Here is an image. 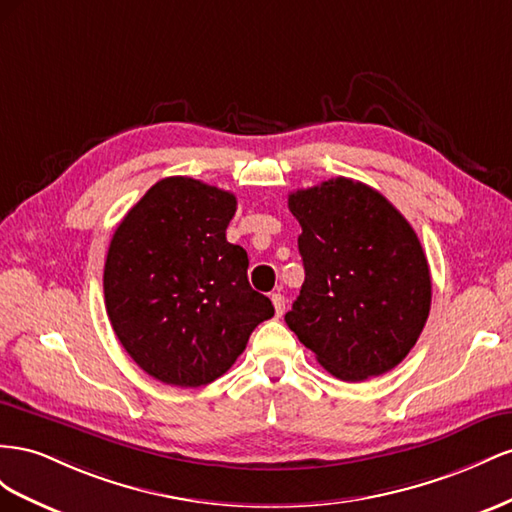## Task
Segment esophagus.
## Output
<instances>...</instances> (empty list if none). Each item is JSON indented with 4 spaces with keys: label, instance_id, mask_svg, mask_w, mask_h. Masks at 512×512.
<instances>
[{
    "label": "esophagus",
    "instance_id": "34e87169",
    "mask_svg": "<svg viewBox=\"0 0 512 512\" xmlns=\"http://www.w3.org/2000/svg\"><path fill=\"white\" fill-rule=\"evenodd\" d=\"M272 304H274L276 317H281L285 313V298L281 294H272Z\"/></svg>",
    "mask_w": 512,
    "mask_h": 512
}]
</instances>
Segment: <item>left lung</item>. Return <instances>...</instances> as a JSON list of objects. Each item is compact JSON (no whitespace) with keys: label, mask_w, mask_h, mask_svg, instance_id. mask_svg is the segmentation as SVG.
<instances>
[{"label":"left lung","mask_w":512,"mask_h":512,"mask_svg":"<svg viewBox=\"0 0 512 512\" xmlns=\"http://www.w3.org/2000/svg\"><path fill=\"white\" fill-rule=\"evenodd\" d=\"M289 210L302 227L304 283L287 326L343 382L397 367L431 309V272L412 225L349 178L291 193Z\"/></svg>","instance_id":"left-lung-1"}]
</instances>
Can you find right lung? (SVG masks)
<instances>
[{
	"label": "right lung",
	"instance_id": "1",
	"mask_svg": "<svg viewBox=\"0 0 512 512\" xmlns=\"http://www.w3.org/2000/svg\"><path fill=\"white\" fill-rule=\"evenodd\" d=\"M236 206V195L173 175L113 233L102 276L107 315L128 356L158 382H214L274 315L248 285L246 251L227 242Z\"/></svg>",
	"mask_w": 512,
	"mask_h": 512
}]
</instances>
